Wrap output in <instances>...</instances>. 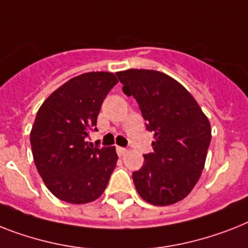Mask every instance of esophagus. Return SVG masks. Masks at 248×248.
<instances>
[{"instance_id": "34e87169", "label": "esophagus", "mask_w": 248, "mask_h": 248, "mask_svg": "<svg viewBox=\"0 0 248 248\" xmlns=\"http://www.w3.org/2000/svg\"><path fill=\"white\" fill-rule=\"evenodd\" d=\"M127 153V149H124V148H121V146H117V154L120 156H124V154Z\"/></svg>"}]
</instances>
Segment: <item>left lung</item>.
<instances>
[{
  "label": "left lung",
  "instance_id": "left-lung-1",
  "mask_svg": "<svg viewBox=\"0 0 248 248\" xmlns=\"http://www.w3.org/2000/svg\"><path fill=\"white\" fill-rule=\"evenodd\" d=\"M116 75L124 94L138 100L148 131L154 132V152L132 173L136 191L149 204H176L192 191L204 170L210 122L186 88L163 72L131 68Z\"/></svg>",
  "mask_w": 248,
  "mask_h": 248
}]
</instances>
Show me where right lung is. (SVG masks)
I'll return each instance as SVG.
<instances>
[{
  "mask_svg": "<svg viewBox=\"0 0 248 248\" xmlns=\"http://www.w3.org/2000/svg\"><path fill=\"white\" fill-rule=\"evenodd\" d=\"M117 82L112 72H86L54 90L38 110L30 132L34 163L60 200L86 204L106 190L117 164L116 148H94L86 138Z\"/></svg>",
  "mask_w": 248,
  "mask_h": 248,
  "instance_id": "right-lung-1",
  "label": "right lung"
}]
</instances>
